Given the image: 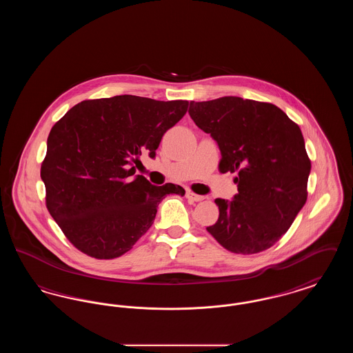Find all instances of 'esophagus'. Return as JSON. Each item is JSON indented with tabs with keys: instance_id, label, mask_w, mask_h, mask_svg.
I'll return each mask as SVG.
<instances>
[{
	"instance_id": "obj_1",
	"label": "esophagus",
	"mask_w": 353,
	"mask_h": 353,
	"mask_svg": "<svg viewBox=\"0 0 353 353\" xmlns=\"http://www.w3.org/2000/svg\"><path fill=\"white\" fill-rule=\"evenodd\" d=\"M186 199L188 200H190V201H202L205 197L203 196H200V194H196V193H193V192H186Z\"/></svg>"
}]
</instances>
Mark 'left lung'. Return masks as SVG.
I'll use <instances>...</instances> for the list:
<instances>
[{
    "label": "left lung",
    "mask_w": 353,
    "mask_h": 353,
    "mask_svg": "<svg viewBox=\"0 0 353 353\" xmlns=\"http://www.w3.org/2000/svg\"><path fill=\"white\" fill-rule=\"evenodd\" d=\"M189 115L217 141L221 173H238V194L216 199L217 222L206 230L235 254L270 249L307 201L311 161L296 123L271 103L223 97L190 101Z\"/></svg>",
    "instance_id": "8db88e82"
}]
</instances>
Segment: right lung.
Listing matches in <instances>:
<instances>
[{
	"label": "right lung",
	"mask_w": 353,
	"mask_h": 353,
	"mask_svg": "<svg viewBox=\"0 0 353 353\" xmlns=\"http://www.w3.org/2000/svg\"><path fill=\"white\" fill-rule=\"evenodd\" d=\"M188 105L119 95L81 101L55 123L41 177L51 217L78 250L118 258L147 233L167 194L184 196L180 185L156 186L131 176L141 153L156 156Z\"/></svg>",
	"instance_id": "obj_1"
}]
</instances>
